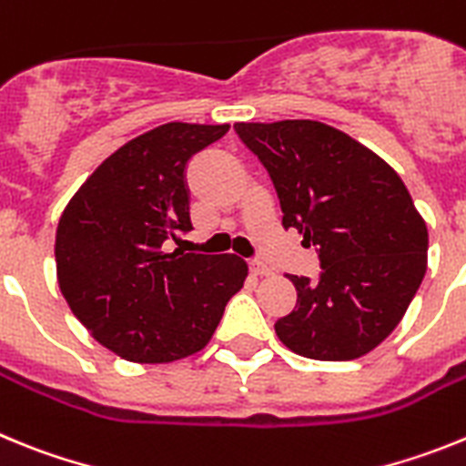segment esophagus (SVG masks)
I'll return each mask as SVG.
<instances>
[{"label": "esophagus", "mask_w": 466, "mask_h": 466, "mask_svg": "<svg viewBox=\"0 0 466 466\" xmlns=\"http://www.w3.org/2000/svg\"><path fill=\"white\" fill-rule=\"evenodd\" d=\"M249 270H252V275H258V278L273 273V270H270V266H266L263 261H249Z\"/></svg>", "instance_id": "esophagus-1"}]
</instances>
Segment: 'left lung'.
<instances>
[{"label":"left lung","mask_w":466,"mask_h":466,"mask_svg":"<svg viewBox=\"0 0 466 466\" xmlns=\"http://www.w3.org/2000/svg\"><path fill=\"white\" fill-rule=\"evenodd\" d=\"M268 170L282 226L315 245L319 279L287 275L296 308L275 322L308 360L364 357L397 329L427 270V224L401 177L369 147L327 123H236Z\"/></svg>","instance_id":"left-lung-1"}]
</instances>
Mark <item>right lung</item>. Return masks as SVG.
<instances>
[{"label":"right lung","mask_w":466,"mask_h":466,"mask_svg":"<svg viewBox=\"0 0 466 466\" xmlns=\"http://www.w3.org/2000/svg\"><path fill=\"white\" fill-rule=\"evenodd\" d=\"M172 121L130 139L86 179L56 233L57 284L95 340L137 364H167L205 348L242 289L236 254L166 252L193 230L188 160L228 133Z\"/></svg>","instance_id":"right-lung-1"}]
</instances>
